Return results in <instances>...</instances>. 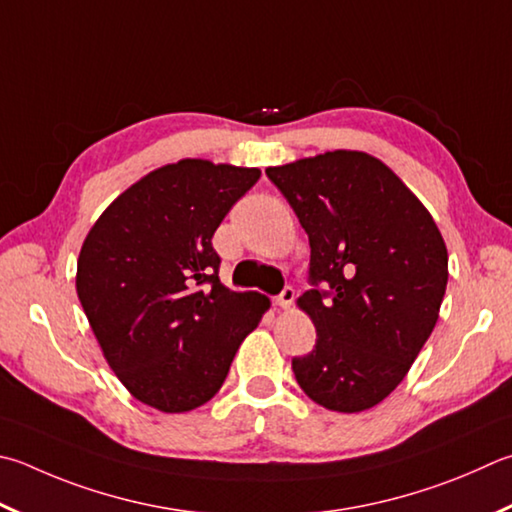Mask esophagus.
<instances>
[{
    "label": "esophagus",
    "mask_w": 512,
    "mask_h": 512,
    "mask_svg": "<svg viewBox=\"0 0 512 512\" xmlns=\"http://www.w3.org/2000/svg\"><path fill=\"white\" fill-rule=\"evenodd\" d=\"M293 300H295V291H293L291 286H286L284 291L275 297V306H280L282 311H286V309H291Z\"/></svg>",
    "instance_id": "obj_1"
}]
</instances>
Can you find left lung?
Returning <instances> with one entry per match:
<instances>
[{"mask_svg":"<svg viewBox=\"0 0 512 512\" xmlns=\"http://www.w3.org/2000/svg\"><path fill=\"white\" fill-rule=\"evenodd\" d=\"M266 174L311 244L315 288L297 306L318 338L293 358L297 385L331 412H365L407 376L439 320L448 284L441 230L392 167L367 152L333 150Z\"/></svg>","mask_w":512,"mask_h":512,"instance_id":"left-lung-1","label":"left lung"}]
</instances>
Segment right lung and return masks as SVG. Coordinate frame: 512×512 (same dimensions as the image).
<instances>
[{"label":"right lung","mask_w":512,"mask_h":512,"mask_svg":"<svg viewBox=\"0 0 512 512\" xmlns=\"http://www.w3.org/2000/svg\"><path fill=\"white\" fill-rule=\"evenodd\" d=\"M259 167L181 159L118 194L80 248L76 291L107 365L136 401L197 410L271 309L219 282L212 235Z\"/></svg>","instance_id":"add662e5"}]
</instances>
